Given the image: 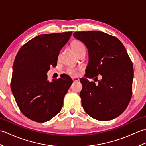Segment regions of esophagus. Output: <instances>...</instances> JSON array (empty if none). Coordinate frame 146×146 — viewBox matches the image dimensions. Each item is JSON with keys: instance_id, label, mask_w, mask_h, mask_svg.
Here are the masks:
<instances>
[{"instance_id": "esophagus-1", "label": "esophagus", "mask_w": 146, "mask_h": 146, "mask_svg": "<svg viewBox=\"0 0 146 146\" xmlns=\"http://www.w3.org/2000/svg\"><path fill=\"white\" fill-rule=\"evenodd\" d=\"M72 80L74 82H77L80 81V79L78 78H72Z\"/></svg>"}]
</instances>
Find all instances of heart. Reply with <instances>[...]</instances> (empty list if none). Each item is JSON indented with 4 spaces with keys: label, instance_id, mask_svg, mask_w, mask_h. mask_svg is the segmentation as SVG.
I'll return each mask as SVG.
<instances>
[{
    "label": "heart",
    "instance_id": "heart-1",
    "mask_svg": "<svg viewBox=\"0 0 146 146\" xmlns=\"http://www.w3.org/2000/svg\"><path fill=\"white\" fill-rule=\"evenodd\" d=\"M71 47H72L74 52H75L76 55H78L80 52H81L83 51H85L84 45L83 44L82 42L79 41H74L72 44H71ZM67 73L68 75H70L72 76H76L78 75L79 73V70L78 68H71L68 70Z\"/></svg>",
    "mask_w": 146,
    "mask_h": 146
}]
</instances>
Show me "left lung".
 Listing matches in <instances>:
<instances>
[{
    "label": "left lung",
    "instance_id": "left-lung-1",
    "mask_svg": "<svg viewBox=\"0 0 146 146\" xmlns=\"http://www.w3.org/2000/svg\"><path fill=\"white\" fill-rule=\"evenodd\" d=\"M75 39L87 48L88 63L85 76L98 84L80 79L82 104L86 113L98 120H112L122 114L132 97L134 70L126 49L119 39L98 31L75 32Z\"/></svg>",
    "mask_w": 146,
    "mask_h": 146
}]
</instances>
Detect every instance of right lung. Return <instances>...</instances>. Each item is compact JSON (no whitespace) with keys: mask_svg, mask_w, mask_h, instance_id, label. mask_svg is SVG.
Masks as SVG:
<instances>
[{"mask_svg":"<svg viewBox=\"0 0 146 146\" xmlns=\"http://www.w3.org/2000/svg\"><path fill=\"white\" fill-rule=\"evenodd\" d=\"M72 32L44 34L23 46L12 68L11 90L21 112L29 119L43 123L60 112L65 94L73 83L70 76L48 80L50 66L57 64L61 49Z\"/></svg>","mask_w":146,"mask_h":146,"instance_id":"obj_1","label":"right lung"}]
</instances>
